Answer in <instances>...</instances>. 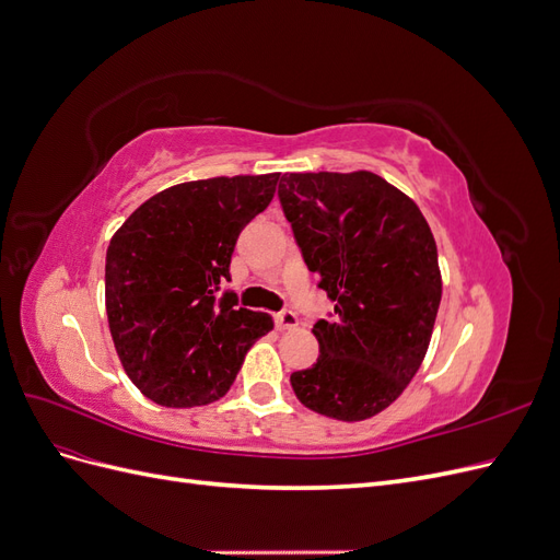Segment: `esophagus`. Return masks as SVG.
I'll list each match as a JSON object with an SVG mask.
<instances>
[{
	"instance_id": "34e87169",
	"label": "esophagus",
	"mask_w": 560,
	"mask_h": 560,
	"mask_svg": "<svg viewBox=\"0 0 560 560\" xmlns=\"http://www.w3.org/2000/svg\"><path fill=\"white\" fill-rule=\"evenodd\" d=\"M276 327L278 329H296L299 327V317L292 311H282L276 315Z\"/></svg>"
}]
</instances>
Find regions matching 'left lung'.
<instances>
[{"label": "left lung", "mask_w": 560, "mask_h": 560, "mask_svg": "<svg viewBox=\"0 0 560 560\" xmlns=\"http://www.w3.org/2000/svg\"><path fill=\"white\" fill-rule=\"evenodd\" d=\"M278 196L336 313L313 327L319 358L294 371V393L319 416L374 418L411 383L430 346L442 301L430 224L369 171L284 173Z\"/></svg>", "instance_id": "8db88e82"}]
</instances>
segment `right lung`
I'll use <instances>...</instances> for the list:
<instances>
[{
  "instance_id": "add662e5",
  "label": "right lung",
  "mask_w": 560,
  "mask_h": 560,
  "mask_svg": "<svg viewBox=\"0 0 560 560\" xmlns=\"http://www.w3.org/2000/svg\"><path fill=\"white\" fill-rule=\"evenodd\" d=\"M280 173L210 177L151 196L107 247L105 306L128 378L167 409L224 397L273 317L219 284L241 231L273 200Z\"/></svg>"
}]
</instances>
